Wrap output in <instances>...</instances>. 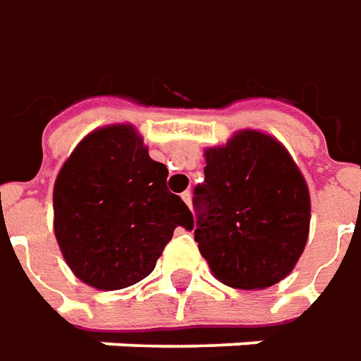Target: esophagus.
<instances>
[{
    "instance_id": "34e87169",
    "label": "esophagus",
    "mask_w": 361,
    "mask_h": 361,
    "mask_svg": "<svg viewBox=\"0 0 361 361\" xmlns=\"http://www.w3.org/2000/svg\"><path fill=\"white\" fill-rule=\"evenodd\" d=\"M181 200L188 205H192V192H183L181 193Z\"/></svg>"
}]
</instances>
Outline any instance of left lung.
<instances>
[{"mask_svg":"<svg viewBox=\"0 0 361 361\" xmlns=\"http://www.w3.org/2000/svg\"><path fill=\"white\" fill-rule=\"evenodd\" d=\"M205 180L193 190L195 242L221 283L264 290L304 252L310 192L286 147L262 131H238L205 149Z\"/></svg>","mask_w":361,"mask_h":361,"instance_id":"8db88e82","label":"left lung"}]
</instances>
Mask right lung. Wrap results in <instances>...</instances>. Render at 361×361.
Returning a JSON list of instances; mask_svg holds the SVG:
<instances>
[{"instance_id": "right-lung-1", "label": "right lung", "mask_w": 361, "mask_h": 361, "mask_svg": "<svg viewBox=\"0 0 361 361\" xmlns=\"http://www.w3.org/2000/svg\"><path fill=\"white\" fill-rule=\"evenodd\" d=\"M131 126L92 131L68 157L54 185V231L71 271L95 290H121L147 278L190 207L166 185Z\"/></svg>"}]
</instances>
